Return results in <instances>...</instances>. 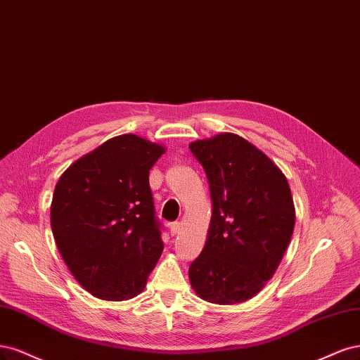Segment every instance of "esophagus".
Here are the masks:
<instances>
[{
  "instance_id": "34e87169",
  "label": "esophagus",
  "mask_w": 360,
  "mask_h": 360,
  "mask_svg": "<svg viewBox=\"0 0 360 360\" xmlns=\"http://www.w3.org/2000/svg\"><path fill=\"white\" fill-rule=\"evenodd\" d=\"M169 231H170V235H172V236H176V235H179V231H181V224H179V223H173V224H170Z\"/></svg>"
}]
</instances>
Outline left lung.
<instances>
[{"label": "left lung", "mask_w": 360, "mask_h": 360, "mask_svg": "<svg viewBox=\"0 0 360 360\" xmlns=\"http://www.w3.org/2000/svg\"><path fill=\"white\" fill-rule=\"evenodd\" d=\"M212 199L205 248L188 271L195 295L235 305L256 296L280 264L295 229V203L281 169L235 133L190 143Z\"/></svg>", "instance_id": "8db88e82"}]
</instances>
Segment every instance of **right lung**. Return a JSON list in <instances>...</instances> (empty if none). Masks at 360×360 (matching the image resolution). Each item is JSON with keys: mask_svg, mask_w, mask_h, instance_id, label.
I'll list each match as a JSON object with an SVG mask.
<instances>
[{"mask_svg": "<svg viewBox=\"0 0 360 360\" xmlns=\"http://www.w3.org/2000/svg\"><path fill=\"white\" fill-rule=\"evenodd\" d=\"M166 146L121 134L80 157L58 179L52 233L86 292L121 302L143 292L163 251L149 170Z\"/></svg>", "mask_w": 360, "mask_h": 360, "instance_id": "right-lung-1", "label": "right lung"}]
</instances>
